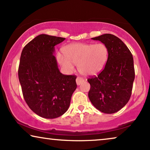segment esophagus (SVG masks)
<instances>
[{
  "mask_svg": "<svg viewBox=\"0 0 150 150\" xmlns=\"http://www.w3.org/2000/svg\"><path fill=\"white\" fill-rule=\"evenodd\" d=\"M76 84L78 85H80L81 83H83L84 81H85V80H84L83 78L81 77H77L76 78Z\"/></svg>",
  "mask_w": 150,
  "mask_h": 150,
  "instance_id": "obj_1",
  "label": "esophagus"
}]
</instances>
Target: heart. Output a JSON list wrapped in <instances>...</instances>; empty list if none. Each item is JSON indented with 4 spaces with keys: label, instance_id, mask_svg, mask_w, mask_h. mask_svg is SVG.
Returning a JSON list of instances; mask_svg holds the SVG:
<instances>
[{
    "label": "heart",
    "instance_id": "obj_1",
    "mask_svg": "<svg viewBox=\"0 0 150 150\" xmlns=\"http://www.w3.org/2000/svg\"><path fill=\"white\" fill-rule=\"evenodd\" d=\"M66 57L57 54V60L67 71H72L74 65H78L79 72L84 75H92L103 68L108 57L107 46L103 43L86 44L74 43L63 49Z\"/></svg>",
    "mask_w": 150,
    "mask_h": 150
}]
</instances>
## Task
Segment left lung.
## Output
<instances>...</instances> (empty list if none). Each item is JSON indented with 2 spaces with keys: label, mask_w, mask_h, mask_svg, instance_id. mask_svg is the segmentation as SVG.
Instances as JSON below:
<instances>
[{
  "label": "left lung",
  "mask_w": 150,
  "mask_h": 150,
  "mask_svg": "<svg viewBox=\"0 0 150 150\" xmlns=\"http://www.w3.org/2000/svg\"><path fill=\"white\" fill-rule=\"evenodd\" d=\"M92 40L107 46L108 57L103 70L87 79L91 86L88 96L100 111L115 113L128 103L132 94L135 76L132 54L114 35L104 34Z\"/></svg>",
  "instance_id": "obj_1"
}]
</instances>
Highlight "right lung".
I'll use <instances>...</instances> for the list:
<instances>
[{"label":"right lung","mask_w":150,"mask_h":150,"mask_svg":"<svg viewBox=\"0 0 150 150\" xmlns=\"http://www.w3.org/2000/svg\"><path fill=\"white\" fill-rule=\"evenodd\" d=\"M65 38L42 34L24 47L18 67L22 94L28 107L42 117L65 113L77 87L75 75H64L53 55L54 46Z\"/></svg>","instance_id":"add662e5"}]
</instances>
